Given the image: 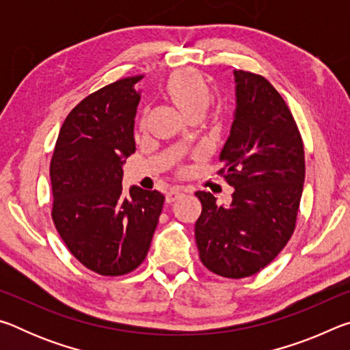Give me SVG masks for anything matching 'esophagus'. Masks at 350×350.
Returning a JSON list of instances; mask_svg holds the SVG:
<instances>
[{
    "label": "esophagus",
    "mask_w": 350,
    "mask_h": 350,
    "mask_svg": "<svg viewBox=\"0 0 350 350\" xmlns=\"http://www.w3.org/2000/svg\"><path fill=\"white\" fill-rule=\"evenodd\" d=\"M189 189L188 188H183V187H176L173 189H170L167 193V202H174L177 198H180L183 193H188Z\"/></svg>",
    "instance_id": "esophagus-1"
}]
</instances>
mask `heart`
Instances as JSON below:
<instances>
[{"instance_id": "obj_1", "label": "heart", "mask_w": 350, "mask_h": 350, "mask_svg": "<svg viewBox=\"0 0 350 350\" xmlns=\"http://www.w3.org/2000/svg\"><path fill=\"white\" fill-rule=\"evenodd\" d=\"M167 94L187 116L205 112L211 103L208 85L189 70H182L171 77L167 83Z\"/></svg>"}]
</instances>
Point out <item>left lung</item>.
Listing matches in <instances>:
<instances>
[{"mask_svg": "<svg viewBox=\"0 0 350 350\" xmlns=\"http://www.w3.org/2000/svg\"><path fill=\"white\" fill-rule=\"evenodd\" d=\"M236 109L219 156L234 188L230 205L198 191L194 236L202 264L224 278L252 276L292 238L303 194L304 146L292 112L262 75L234 70Z\"/></svg>", "mask_w": 350, "mask_h": 350, "instance_id": "left-lung-1", "label": "left lung"}]
</instances>
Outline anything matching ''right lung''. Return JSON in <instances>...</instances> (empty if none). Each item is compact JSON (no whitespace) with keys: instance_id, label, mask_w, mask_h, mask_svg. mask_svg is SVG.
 Returning <instances> with one entry per match:
<instances>
[{"instance_id":"obj_1","label":"right lung","mask_w":350,"mask_h":350,"mask_svg":"<svg viewBox=\"0 0 350 350\" xmlns=\"http://www.w3.org/2000/svg\"><path fill=\"white\" fill-rule=\"evenodd\" d=\"M126 77L83 98L69 112L51 161L52 219L86 269L120 276L144 262L165 196L137 185L123 191V163L135 151L137 81Z\"/></svg>"}]
</instances>
